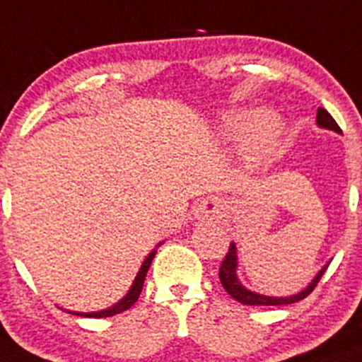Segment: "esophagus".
<instances>
[{"instance_id": "1", "label": "esophagus", "mask_w": 362, "mask_h": 362, "mask_svg": "<svg viewBox=\"0 0 362 362\" xmlns=\"http://www.w3.org/2000/svg\"><path fill=\"white\" fill-rule=\"evenodd\" d=\"M220 215V204L215 199H208V201L199 202L197 206V216L199 218H218Z\"/></svg>"}]
</instances>
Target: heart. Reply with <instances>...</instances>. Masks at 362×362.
Wrapping results in <instances>:
<instances>
[{"instance_id": "heart-1", "label": "heart", "mask_w": 362, "mask_h": 362, "mask_svg": "<svg viewBox=\"0 0 362 362\" xmlns=\"http://www.w3.org/2000/svg\"><path fill=\"white\" fill-rule=\"evenodd\" d=\"M227 135L243 142V151L252 163L261 165L274 154L282 133L284 120L275 110L257 108L236 113L227 122Z\"/></svg>"}]
</instances>
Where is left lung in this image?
Instances as JSON below:
<instances>
[{"instance_id":"obj_1","label":"left lung","mask_w":362,"mask_h":362,"mask_svg":"<svg viewBox=\"0 0 362 362\" xmlns=\"http://www.w3.org/2000/svg\"><path fill=\"white\" fill-rule=\"evenodd\" d=\"M316 124H318V127H322V129H330V132L341 133V129H339V126L336 124V120H334L332 117H330V113L323 108H318V112H316ZM329 263L323 264V267L318 270V274L313 277V281L309 282L304 290L298 291V293L288 295V297H268V295L256 293V291L249 290V288H245L242 284V281L238 279V249H236V243L233 242L229 247V252H227V256L223 257L222 264H220L218 275H220V282H222L223 290H226L230 297L235 298V300L242 302V304H245V305H284V304H293V302H298V300H302V298L308 297V295L315 290V286L318 284V281L322 279V275L325 274Z\"/></svg>"}]
</instances>
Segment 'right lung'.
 <instances>
[{
    "instance_id": "right-lung-1",
    "label": "right lung",
    "mask_w": 362,
    "mask_h": 362,
    "mask_svg": "<svg viewBox=\"0 0 362 362\" xmlns=\"http://www.w3.org/2000/svg\"><path fill=\"white\" fill-rule=\"evenodd\" d=\"M161 243H163V242L158 243L156 249L161 245ZM156 249H153L149 254H147V257L142 261V264H140L139 274H136V277H135V281H133V284H132V286H129V290H127V293L124 295V297L120 298V300L117 302V304H113L112 308L101 309V311H92V313L67 311V313H71V315H76V316H85V318H108V316L119 315V313H122V311H126V309L132 308V305L135 304L136 300H139L140 293H142L144 281H146L147 270H149L151 263H153V257L156 256Z\"/></svg>"
}]
</instances>
